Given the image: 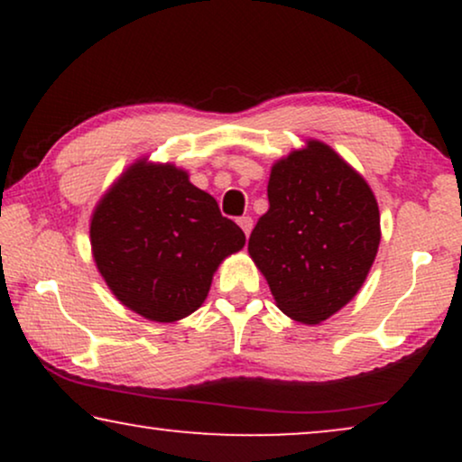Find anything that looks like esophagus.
I'll list each match as a JSON object with an SVG mask.
<instances>
[{
  "instance_id": "1",
  "label": "esophagus",
  "mask_w": 462,
  "mask_h": 462,
  "mask_svg": "<svg viewBox=\"0 0 462 462\" xmlns=\"http://www.w3.org/2000/svg\"><path fill=\"white\" fill-rule=\"evenodd\" d=\"M237 225L242 226V231L245 233V236H250V231H252V218H250V217L237 218Z\"/></svg>"
}]
</instances>
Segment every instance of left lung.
<instances>
[{
  "mask_svg": "<svg viewBox=\"0 0 462 462\" xmlns=\"http://www.w3.org/2000/svg\"><path fill=\"white\" fill-rule=\"evenodd\" d=\"M269 210L248 252L288 318L319 324L368 277L381 244L374 193L337 151L307 141L269 176Z\"/></svg>",
  "mask_w": 462,
  "mask_h": 462,
  "instance_id": "1",
  "label": "left lung"
}]
</instances>
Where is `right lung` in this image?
Segmentation results:
<instances>
[{
  "instance_id": "obj_1",
  "label": "right lung",
  "mask_w": 462,
  "mask_h": 462,
  "mask_svg": "<svg viewBox=\"0 0 462 462\" xmlns=\"http://www.w3.org/2000/svg\"><path fill=\"white\" fill-rule=\"evenodd\" d=\"M90 244L122 305L172 324L198 311L214 271L244 248L245 236L185 170L138 160L94 208Z\"/></svg>"
}]
</instances>
